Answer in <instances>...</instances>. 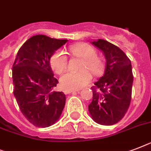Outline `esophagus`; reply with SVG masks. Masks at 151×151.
<instances>
[{
	"label": "esophagus",
	"mask_w": 151,
	"mask_h": 151,
	"mask_svg": "<svg viewBox=\"0 0 151 151\" xmlns=\"http://www.w3.org/2000/svg\"><path fill=\"white\" fill-rule=\"evenodd\" d=\"M76 91H80V90H74V89H65L63 91V92L67 95V94H70V93H73V92H76Z\"/></svg>",
	"instance_id": "obj_1"
}]
</instances>
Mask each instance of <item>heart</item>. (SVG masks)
Listing matches in <instances>:
<instances>
[{
  "label": "heart",
  "instance_id": "heart-1",
  "mask_svg": "<svg viewBox=\"0 0 151 151\" xmlns=\"http://www.w3.org/2000/svg\"><path fill=\"white\" fill-rule=\"evenodd\" d=\"M69 51L73 56L81 59L79 71H67L60 77V82L62 87L67 89H78L92 78L91 72L95 77L102 75L105 70L103 59L97 55V51L88 43L73 44L69 47ZM68 59L63 50H58L50 57V65L53 71L60 73L67 67ZM91 72H90V71Z\"/></svg>",
  "mask_w": 151,
  "mask_h": 151
}]
</instances>
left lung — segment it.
<instances>
[{
    "mask_svg": "<svg viewBox=\"0 0 151 151\" xmlns=\"http://www.w3.org/2000/svg\"><path fill=\"white\" fill-rule=\"evenodd\" d=\"M106 59L104 75L93 86L88 105L91 118L101 125L119 122L127 113L132 97L133 75L130 60L118 46L104 40L92 42Z\"/></svg>",
    "mask_w": 151,
    "mask_h": 151,
    "instance_id": "1",
    "label": "left lung"
}]
</instances>
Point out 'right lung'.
I'll return each instance as SVG.
<instances>
[{
    "label": "right lung",
    "instance_id": "1",
    "mask_svg": "<svg viewBox=\"0 0 151 151\" xmlns=\"http://www.w3.org/2000/svg\"><path fill=\"white\" fill-rule=\"evenodd\" d=\"M67 40L36 35L19 49L12 67L14 95L23 116L36 127H50L60 116L66 96L54 91L58 81L53 77L50 57Z\"/></svg>",
    "mask_w": 151,
    "mask_h": 151
}]
</instances>
